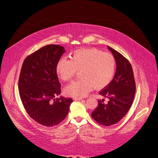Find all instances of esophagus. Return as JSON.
<instances>
[{
  "mask_svg": "<svg viewBox=\"0 0 158 158\" xmlns=\"http://www.w3.org/2000/svg\"><path fill=\"white\" fill-rule=\"evenodd\" d=\"M83 99L82 98H73V100L75 101H81Z\"/></svg>",
  "mask_w": 158,
  "mask_h": 158,
  "instance_id": "34e87169",
  "label": "esophagus"
}]
</instances>
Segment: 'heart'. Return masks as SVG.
<instances>
[{
    "label": "heart",
    "mask_w": 158,
    "mask_h": 158,
    "mask_svg": "<svg viewBox=\"0 0 158 158\" xmlns=\"http://www.w3.org/2000/svg\"><path fill=\"white\" fill-rule=\"evenodd\" d=\"M79 70L81 78L64 89L67 96L83 98L94 87L101 89L107 87L114 77L116 61L111 54L90 48L75 50L70 60L61 58L56 64V75L64 81L71 80Z\"/></svg>",
    "instance_id": "b5f03b06"
}]
</instances>
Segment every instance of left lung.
<instances>
[{"instance_id": "left-lung-1", "label": "left lung", "mask_w": 158, "mask_h": 158, "mask_svg": "<svg viewBox=\"0 0 158 158\" xmlns=\"http://www.w3.org/2000/svg\"><path fill=\"white\" fill-rule=\"evenodd\" d=\"M116 61V71L111 82L99 92L108 99L98 100V106L92 112V118L99 123L110 126L115 124L126 115L134 99L135 83L131 64L119 52L107 47Z\"/></svg>"}]
</instances>
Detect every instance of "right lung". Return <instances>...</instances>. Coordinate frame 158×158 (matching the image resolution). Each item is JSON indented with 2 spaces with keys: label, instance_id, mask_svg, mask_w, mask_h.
Instances as JSON below:
<instances>
[{
  "label": "right lung",
  "instance_id": "obj_1",
  "mask_svg": "<svg viewBox=\"0 0 158 158\" xmlns=\"http://www.w3.org/2000/svg\"><path fill=\"white\" fill-rule=\"evenodd\" d=\"M65 52L57 44H48L25 59L19 80L20 97L27 114L44 126L58 125L66 118L72 99L60 94L56 64Z\"/></svg>",
  "mask_w": 158,
  "mask_h": 158
}]
</instances>
